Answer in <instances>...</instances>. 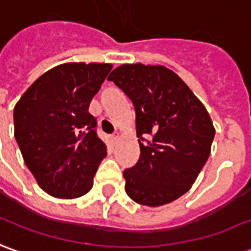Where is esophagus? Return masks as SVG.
Masks as SVG:
<instances>
[{"label":"esophagus","mask_w":251,"mask_h":251,"mask_svg":"<svg viewBox=\"0 0 251 251\" xmlns=\"http://www.w3.org/2000/svg\"><path fill=\"white\" fill-rule=\"evenodd\" d=\"M111 138H112V142H117L119 138H120V134H119V132H115V134L112 135Z\"/></svg>","instance_id":"esophagus-1"}]
</instances>
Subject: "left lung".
I'll list each match as a JSON object with an SVG mask.
<instances>
[{
    "label": "left lung",
    "mask_w": 251,
    "mask_h": 251,
    "mask_svg": "<svg viewBox=\"0 0 251 251\" xmlns=\"http://www.w3.org/2000/svg\"><path fill=\"white\" fill-rule=\"evenodd\" d=\"M132 101L140 155L126 169L134 201L159 207L191 189L207 162L215 128L205 106L165 66L122 65L108 77Z\"/></svg>",
    "instance_id": "left-lung-1"
}]
</instances>
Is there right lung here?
<instances>
[{
	"instance_id": "obj_1",
	"label": "right lung",
	"mask_w": 251,
	"mask_h": 251,
	"mask_svg": "<svg viewBox=\"0 0 251 251\" xmlns=\"http://www.w3.org/2000/svg\"><path fill=\"white\" fill-rule=\"evenodd\" d=\"M109 63H65L32 83L13 111L15 138L39 186L58 199L88 193L106 155L90 101Z\"/></svg>"
}]
</instances>
